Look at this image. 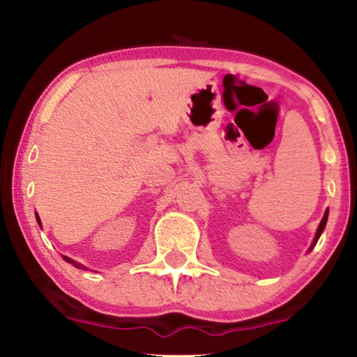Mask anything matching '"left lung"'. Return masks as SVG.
Instances as JSON below:
<instances>
[{"instance_id":"1","label":"left lung","mask_w":357,"mask_h":357,"mask_svg":"<svg viewBox=\"0 0 357 357\" xmlns=\"http://www.w3.org/2000/svg\"><path fill=\"white\" fill-rule=\"evenodd\" d=\"M326 220H328V211L325 212V215H324V218H322V221H320V225H319V229H317V234H316V238H314V241H312V244H311V248H310V250L316 246V243H317V240H319V236L322 235V232H324V229H325V226H326Z\"/></svg>"}]
</instances>
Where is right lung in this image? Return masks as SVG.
<instances>
[{
  "label": "right lung",
  "instance_id": "1",
  "mask_svg": "<svg viewBox=\"0 0 357 357\" xmlns=\"http://www.w3.org/2000/svg\"><path fill=\"white\" fill-rule=\"evenodd\" d=\"M37 221H38V226L41 227V222H40V218H38V215H37ZM63 258H65V260H66L68 263H71V264H74V266H77V268H83V266H82V264H79V263H77V261L71 260V258H68V257H63ZM83 269H86V268H83Z\"/></svg>",
  "mask_w": 357,
  "mask_h": 357
}]
</instances>
